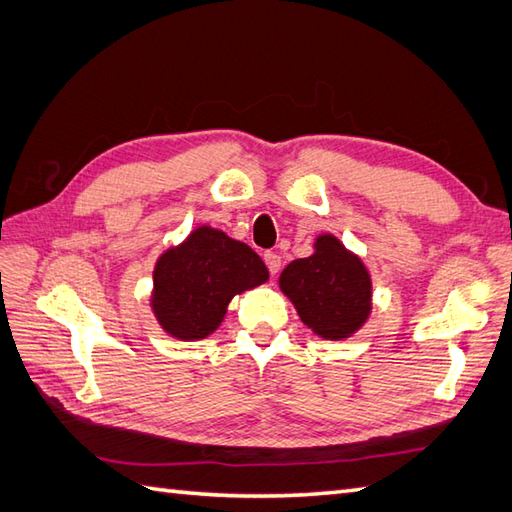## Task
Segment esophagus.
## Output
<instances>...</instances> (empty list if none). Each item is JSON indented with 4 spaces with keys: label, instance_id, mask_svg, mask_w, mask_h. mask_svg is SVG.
I'll return each mask as SVG.
<instances>
[{
    "label": "esophagus",
    "instance_id": "1",
    "mask_svg": "<svg viewBox=\"0 0 512 512\" xmlns=\"http://www.w3.org/2000/svg\"><path fill=\"white\" fill-rule=\"evenodd\" d=\"M264 262H266V266H268V270L273 275H277L279 273V268H281V257L277 255V253H273V250H266L264 253Z\"/></svg>",
    "mask_w": 512,
    "mask_h": 512
}]
</instances>
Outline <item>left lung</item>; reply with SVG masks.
Returning <instances> with one entry per match:
<instances>
[{
	"label": "left lung",
	"instance_id": "left-lung-1",
	"mask_svg": "<svg viewBox=\"0 0 512 512\" xmlns=\"http://www.w3.org/2000/svg\"><path fill=\"white\" fill-rule=\"evenodd\" d=\"M279 288L321 339H347L372 312V279L365 264L330 233L317 237L310 257L284 268Z\"/></svg>",
	"mask_w": 512,
	"mask_h": 512
}]
</instances>
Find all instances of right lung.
<instances>
[{"label": "right lung", "instance_id": "right-lung-1", "mask_svg": "<svg viewBox=\"0 0 512 512\" xmlns=\"http://www.w3.org/2000/svg\"><path fill=\"white\" fill-rule=\"evenodd\" d=\"M264 281L268 268L253 248L217 228L198 226L158 257L151 310L176 339H206L222 323L231 299Z\"/></svg>", "mask_w": 512, "mask_h": 512}]
</instances>
